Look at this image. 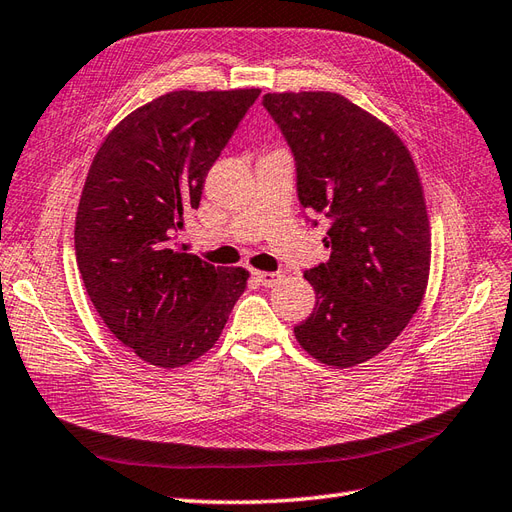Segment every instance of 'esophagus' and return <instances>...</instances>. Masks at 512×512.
<instances>
[{"label": "esophagus", "instance_id": "esophagus-1", "mask_svg": "<svg viewBox=\"0 0 512 512\" xmlns=\"http://www.w3.org/2000/svg\"><path fill=\"white\" fill-rule=\"evenodd\" d=\"M253 279H257L264 287H274L281 279L283 274L279 272H261V270H253Z\"/></svg>", "mask_w": 512, "mask_h": 512}]
</instances>
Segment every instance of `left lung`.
I'll return each mask as SVG.
<instances>
[{
  "instance_id": "left-lung-1",
  "label": "left lung",
  "mask_w": 512,
  "mask_h": 512,
  "mask_svg": "<svg viewBox=\"0 0 512 512\" xmlns=\"http://www.w3.org/2000/svg\"><path fill=\"white\" fill-rule=\"evenodd\" d=\"M264 108L296 160L298 201L331 220L326 264L305 270L311 316L294 326L333 368L376 357L422 305L430 272L424 188L396 131L337 93H268Z\"/></svg>"
}]
</instances>
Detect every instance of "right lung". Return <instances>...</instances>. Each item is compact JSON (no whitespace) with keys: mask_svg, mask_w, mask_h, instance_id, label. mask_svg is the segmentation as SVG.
I'll list each match as a JSON object with an SVG mask.
<instances>
[{"mask_svg":"<svg viewBox=\"0 0 512 512\" xmlns=\"http://www.w3.org/2000/svg\"><path fill=\"white\" fill-rule=\"evenodd\" d=\"M259 93H166L127 114L90 164L75 216L77 268L110 333L157 368L205 355L246 290L244 268H216L173 240Z\"/></svg>","mask_w":512,"mask_h":512,"instance_id":"obj_1","label":"right lung"}]
</instances>
